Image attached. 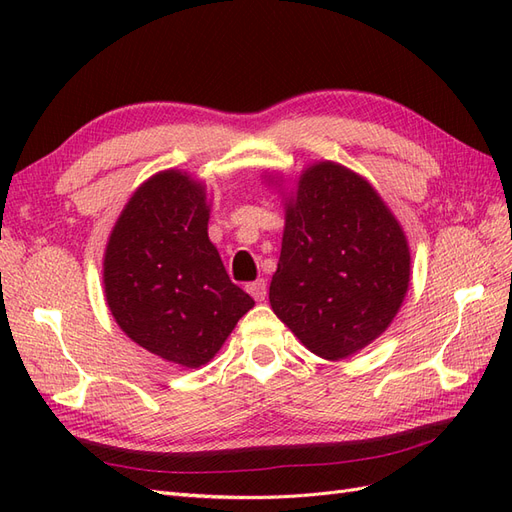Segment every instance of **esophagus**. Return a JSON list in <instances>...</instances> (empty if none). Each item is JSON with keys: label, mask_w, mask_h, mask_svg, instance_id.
<instances>
[{"label": "esophagus", "mask_w": 512, "mask_h": 512, "mask_svg": "<svg viewBox=\"0 0 512 512\" xmlns=\"http://www.w3.org/2000/svg\"><path fill=\"white\" fill-rule=\"evenodd\" d=\"M247 292H250L256 301H265L267 299V282L256 280L252 284H247Z\"/></svg>", "instance_id": "1"}]
</instances>
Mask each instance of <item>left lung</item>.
<instances>
[{
  "label": "left lung",
  "mask_w": 512,
  "mask_h": 512,
  "mask_svg": "<svg viewBox=\"0 0 512 512\" xmlns=\"http://www.w3.org/2000/svg\"><path fill=\"white\" fill-rule=\"evenodd\" d=\"M408 284V241L378 192L335 162L303 170L269 286L275 316L307 350L339 361L386 331Z\"/></svg>",
  "instance_id": "obj_1"
}]
</instances>
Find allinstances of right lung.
<instances>
[{"mask_svg": "<svg viewBox=\"0 0 512 512\" xmlns=\"http://www.w3.org/2000/svg\"><path fill=\"white\" fill-rule=\"evenodd\" d=\"M205 185L162 170L123 207L104 252V297L132 342L183 367L209 363L254 299L207 235Z\"/></svg>", "mask_w": 512, "mask_h": 512, "instance_id": "obj_1", "label": "right lung"}]
</instances>
